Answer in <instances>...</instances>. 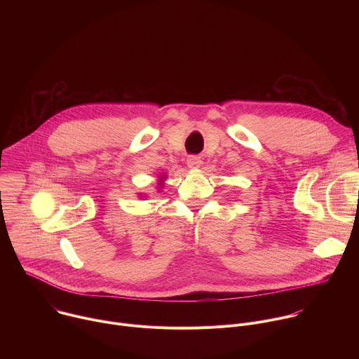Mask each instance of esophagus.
Segmentation results:
<instances>
[{"mask_svg": "<svg viewBox=\"0 0 359 359\" xmlns=\"http://www.w3.org/2000/svg\"><path fill=\"white\" fill-rule=\"evenodd\" d=\"M200 165H201V158H200V156L191 155V156L187 158V166H189L190 169H197Z\"/></svg>", "mask_w": 359, "mask_h": 359, "instance_id": "1", "label": "esophagus"}]
</instances>
